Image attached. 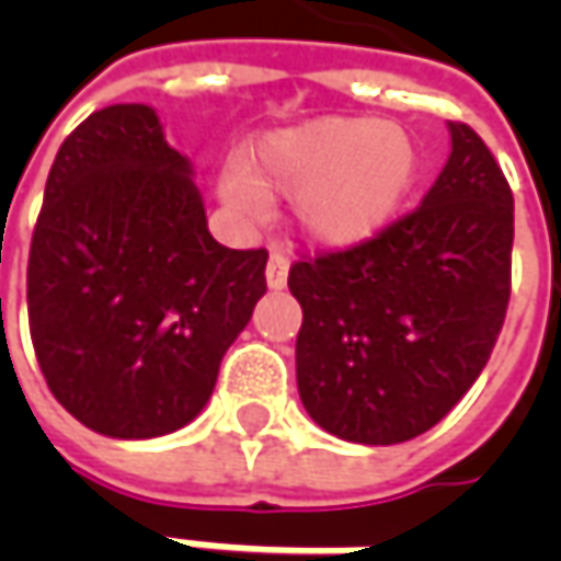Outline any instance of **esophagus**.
Masks as SVG:
<instances>
[{"label": "esophagus", "instance_id": "1", "mask_svg": "<svg viewBox=\"0 0 561 561\" xmlns=\"http://www.w3.org/2000/svg\"><path fill=\"white\" fill-rule=\"evenodd\" d=\"M287 274H290V259L284 252H271L268 268H265L271 290H284L287 287Z\"/></svg>", "mask_w": 561, "mask_h": 561}]
</instances>
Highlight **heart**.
Instances as JSON below:
<instances>
[{
  "instance_id": "obj_1",
  "label": "heart",
  "mask_w": 561,
  "mask_h": 561,
  "mask_svg": "<svg viewBox=\"0 0 561 561\" xmlns=\"http://www.w3.org/2000/svg\"><path fill=\"white\" fill-rule=\"evenodd\" d=\"M419 142L393 121L331 115L271 130L227 168L221 196L255 215L265 196H296L293 215L306 240L356 247L397 218L419 178Z\"/></svg>"
}]
</instances>
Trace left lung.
Here are the masks:
<instances>
[{
    "label": "left lung",
    "mask_w": 561,
    "mask_h": 561,
    "mask_svg": "<svg viewBox=\"0 0 561 561\" xmlns=\"http://www.w3.org/2000/svg\"><path fill=\"white\" fill-rule=\"evenodd\" d=\"M453 152L415 211L290 265L302 306L296 383L314 424L365 446L431 431L484 371L512 290L515 211L486 142L449 121Z\"/></svg>",
    "instance_id": "1"
}]
</instances>
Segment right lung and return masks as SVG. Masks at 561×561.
Segmentation results:
<instances>
[{
	"label": "right lung",
	"mask_w": 561,
	"mask_h": 561,
	"mask_svg": "<svg viewBox=\"0 0 561 561\" xmlns=\"http://www.w3.org/2000/svg\"><path fill=\"white\" fill-rule=\"evenodd\" d=\"M265 249L221 247L190 162L149 105H108L55 156L27 262L53 397L90 431L146 440L193 421L265 296Z\"/></svg>",
	"instance_id": "1"
}]
</instances>
